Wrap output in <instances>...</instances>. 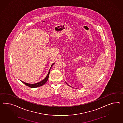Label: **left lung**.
I'll return each mask as SVG.
<instances>
[{
    "mask_svg": "<svg viewBox=\"0 0 123 123\" xmlns=\"http://www.w3.org/2000/svg\"><path fill=\"white\" fill-rule=\"evenodd\" d=\"M68 86H69V85H68Z\"/></svg>",
    "mask_w": 123,
    "mask_h": 123,
    "instance_id": "obj_1",
    "label": "left lung"
}]
</instances>
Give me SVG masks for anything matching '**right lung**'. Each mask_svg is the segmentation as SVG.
Instances as JSON below:
<instances>
[{"mask_svg": "<svg viewBox=\"0 0 123 123\" xmlns=\"http://www.w3.org/2000/svg\"><path fill=\"white\" fill-rule=\"evenodd\" d=\"M55 63H53L51 66L50 67V70L49 71L48 74L47 75V76L43 79V80H42V81H41L40 82H38V83H34V84H29V83H25V82H23L21 80H20L22 83H24L25 85L27 86H28L30 87V88H37V87H38L41 86H42L44 84H45V83L47 82V80L48 79V77H49V74H50V70L51 69V68L53 64Z\"/></svg>", "mask_w": 123, "mask_h": 123, "instance_id": "add662e5", "label": "right lung"}]
</instances>
